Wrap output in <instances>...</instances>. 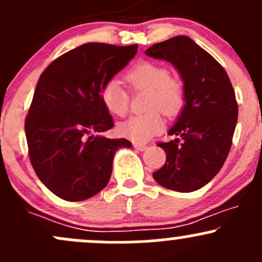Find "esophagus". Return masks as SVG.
Segmentation results:
<instances>
[{
    "label": "esophagus",
    "mask_w": 262,
    "mask_h": 262,
    "mask_svg": "<svg viewBox=\"0 0 262 262\" xmlns=\"http://www.w3.org/2000/svg\"><path fill=\"white\" fill-rule=\"evenodd\" d=\"M133 147L136 148L137 150H140V152H143V150H145L148 148L147 145H145V144H140V143H134Z\"/></svg>",
    "instance_id": "esophagus-1"
}]
</instances>
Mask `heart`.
Returning a JSON list of instances; mask_svg holds the SVG:
<instances>
[{
	"mask_svg": "<svg viewBox=\"0 0 262 262\" xmlns=\"http://www.w3.org/2000/svg\"><path fill=\"white\" fill-rule=\"evenodd\" d=\"M125 80L133 89L149 93L147 109L150 112L143 115H134L120 123L118 125V133L133 142H148L164 128V119L160 110L168 117H173L183 108V85L177 79L170 78V73L166 66L150 61L134 65L125 74ZM100 99L110 114L123 117L128 112V93L118 79H110L104 84L100 90Z\"/></svg>",
	"mask_w": 262,
	"mask_h": 262,
	"instance_id": "heart-1",
	"label": "heart"
}]
</instances>
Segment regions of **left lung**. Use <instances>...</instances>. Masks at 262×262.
<instances>
[{
    "label": "left lung",
    "mask_w": 262,
    "mask_h": 262,
    "mask_svg": "<svg viewBox=\"0 0 262 262\" xmlns=\"http://www.w3.org/2000/svg\"><path fill=\"white\" fill-rule=\"evenodd\" d=\"M145 55L174 66L184 90L183 108L168 130L177 138L158 144L167 161L153 178L172 191H197L213 180L230 152L238 117L233 88L225 69L188 36L156 43Z\"/></svg>",
    "instance_id": "1"
}]
</instances>
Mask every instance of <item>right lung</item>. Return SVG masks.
Here are the masks:
<instances>
[{
  "instance_id": "add662e5",
  "label": "right lung",
  "mask_w": 262,
  "mask_h": 262,
  "mask_svg": "<svg viewBox=\"0 0 262 262\" xmlns=\"http://www.w3.org/2000/svg\"><path fill=\"white\" fill-rule=\"evenodd\" d=\"M138 45L88 42L57 57L38 79L25 120L29 156L40 181L65 201H84L108 184L113 158L129 140L114 126L100 90L136 56Z\"/></svg>"
}]
</instances>
